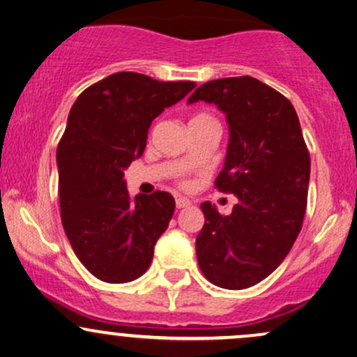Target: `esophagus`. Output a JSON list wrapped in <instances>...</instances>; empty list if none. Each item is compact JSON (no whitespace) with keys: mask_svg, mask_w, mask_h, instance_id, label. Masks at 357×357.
I'll return each instance as SVG.
<instances>
[{"mask_svg":"<svg viewBox=\"0 0 357 357\" xmlns=\"http://www.w3.org/2000/svg\"><path fill=\"white\" fill-rule=\"evenodd\" d=\"M188 205H190V200L185 199V197H177V199H175V206H177V208H185Z\"/></svg>","mask_w":357,"mask_h":357,"instance_id":"34e87169","label":"esophagus"}]
</instances>
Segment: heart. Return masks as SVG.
Masks as SVG:
<instances>
[{
    "mask_svg": "<svg viewBox=\"0 0 357 357\" xmlns=\"http://www.w3.org/2000/svg\"><path fill=\"white\" fill-rule=\"evenodd\" d=\"M193 119H212V117H210V116H206V114H199V116H197V117H193ZM193 119H192V121H193Z\"/></svg>",
    "mask_w": 357,
    "mask_h": 357,
    "instance_id": "b5f03b06",
    "label": "heart"
}]
</instances>
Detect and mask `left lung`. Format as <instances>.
<instances>
[{
    "instance_id": "obj_1",
    "label": "left lung",
    "mask_w": 357,
    "mask_h": 357,
    "mask_svg": "<svg viewBox=\"0 0 357 357\" xmlns=\"http://www.w3.org/2000/svg\"><path fill=\"white\" fill-rule=\"evenodd\" d=\"M225 114V165L215 185L236 195L230 215L200 205L205 225L195 241L205 278L225 289L259 283L281 265L300 235L311 160L293 104L250 76L208 81L188 98Z\"/></svg>"
}]
</instances>
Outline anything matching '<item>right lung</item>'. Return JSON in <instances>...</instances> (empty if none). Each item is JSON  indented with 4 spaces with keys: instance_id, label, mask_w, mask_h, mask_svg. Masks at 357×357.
Listing matches in <instances>:
<instances>
[{
    "instance_id": "obj_1",
    "label": "right lung",
    "mask_w": 357,
    "mask_h": 357,
    "mask_svg": "<svg viewBox=\"0 0 357 357\" xmlns=\"http://www.w3.org/2000/svg\"><path fill=\"white\" fill-rule=\"evenodd\" d=\"M197 84L116 73L73 104L57 145L61 218L79 261L105 283H129L151 266L175 200L157 190L130 197L124 170L144 153L152 121Z\"/></svg>"
}]
</instances>
